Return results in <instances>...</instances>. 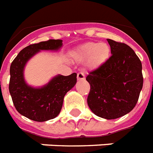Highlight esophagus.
<instances>
[{"label": "esophagus", "instance_id": "34e87169", "mask_svg": "<svg viewBox=\"0 0 153 153\" xmlns=\"http://www.w3.org/2000/svg\"><path fill=\"white\" fill-rule=\"evenodd\" d=\"M77 79H78V80H79V81L84 80V79H85V75H84V74L82 72H79L78 74H77Z\"/></svg>", "mask_w": 153, "mask_h": 153}]
</instances>
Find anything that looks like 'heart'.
Here are the masks:
<instances>
[{
  "mask_svg": "<svg viewBox=\"0 0 153 153\" xmlns=\"http://www.w3.org/2000/svg\"><path fill=\"white\" fill-rule=\"evenodd\" d=\"M111 55V48L107 43L88 42L82 45L76 52L79 60H86L89 69L97 70L109 60Z\"/></svg>",
  "mask_w": 153,
  "mask_h": 153,
  "instance_id": "b5f03b06",
  "label": "heart"
}]
</instances>
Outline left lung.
Here are the masks:
<instances>
[{
    "label": "left lung",
    "mask_w": 153,
    "mask_h": 153,
    "mask_svg": "<svg viewBox=\"0 0 153 153\" xmlns=\"http://www.w3.org/2000/svg\"><path fill=\"white\" fill-rule=\"evenodd\" d=\"M112 55L103 66L90 72L87 104L102 118L116 119L135 107L143 86L142 64L127 44L108 39Z\"/></svg>",
    "instance_id": "left-lung-1"
}]
</instances>
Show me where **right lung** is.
<instances>
[{
    "mask_svg": "<svg viewBox=\"0 0 153 153\" xmlns=\"http://www.w3.org/2000/svg\"><path fill=\"white\" fill-rule=\"evenodd\" d=\"M62 46V39H49L31 44L19 52L10 66L8 89L14 106L21 115L32 121L42 122L57 117L65 94L76 84V73L68 76L58 74L39 88L28 86L25 80V67L32 56L43 50L58 51Z\"/></svg>",
    "mask_w": 153,
    "mask_h": 153,
    "instance_id": "1",
    "label": "right lung"
}]
</instances>
